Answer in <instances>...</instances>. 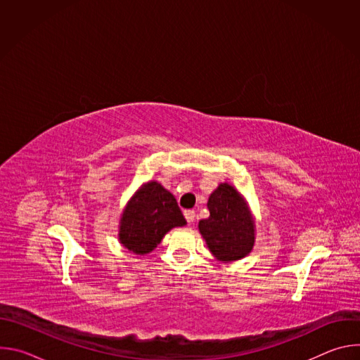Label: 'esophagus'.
<instances>
[{"label": "esophagus", "instance_id": "34e87169", "mask_svg": "<svg viewBox=\"0 0 360 360\" xmlns=\"http://www.w3.org/2000/svg\"><path fill=\"white\" fill-rule=\"evenodd\" d=\"M184 215H185V218H186L188 224H192V222L195 221V218H196V214H195V211H192V210L185 211V212H184Z\"/></svg>", "mask_w": 360, "mask_h": 360}]
</instances>
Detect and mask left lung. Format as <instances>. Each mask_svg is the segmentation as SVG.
Masks as SVG:
<instances>
[{
    "label": "left lung",
    "mask_w": 360,
    "mask_h": 360,
    "mask_svg": "<svg viewBox=\"0 0 360 360\" xmlns=\"http://www.w3.org/2000/svg\"><path fill=\"white\" fill-rule=\"evenodd\" d=\"M210 218L199 221V232L218 259L231 262L246 256L255 242V226L238 191L221 184L208 200Z\"/></svg>",
    "instance_id": "8db88e82"
}]
</instances>
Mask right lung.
Instances as JSON below:
<instances>
[{"mask_svg":"<svg viewBox=\"0 0 360 360\" xmlns=\"http://www.w3.org/2000/svg\"><path fill=\"white\" fill-rule=\"evenodd\" d=\"M185 224L174 195L158 182H148L127 205L120 240L134 253L145 255L157 248L168 231Z\"/></svg>","mask_w":360,"mask_h":360,"instance_id":"right-lung-1","label":"right lung"}]
</instances>
